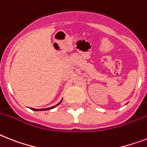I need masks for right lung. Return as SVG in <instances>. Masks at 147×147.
Instances as JSON below:
<instances>
[{
	"label": "right lung",
	"mask_w": 147,
	"mask_h": 147,
	"mask_svg": "<svg viewBox=\"0 0 147 147\" xmlns=\"http://www.w3.org/2000/svg\"><path fill=\"white\" fill-rule=\"evenodd\" d=\"M62 100L60 101V102H59V103H57L56 106H54V107H50V108H46V109H33V108H31V109H32V110H34V111H44V110H50V109H52L55 108L56 107H57L58 105H59L60 103H61Z\"/></svg>",
	"instance_id": "1"
}]
</instances>
